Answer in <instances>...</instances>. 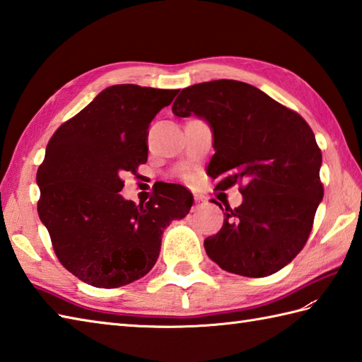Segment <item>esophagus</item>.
<instances>
[{
    "label": "esophagus",
    "mask_w": 362,
    "mask_h": 362,
    "mask_svg": "<svg viewBox=\"0 0 362 362\" xmlns=\"http://www.w3.org/2000/svg\"><path fill=\"white\" fill-rule=\"evenodd\" d=\"M204 202H205V199H204L202 196H196V204L201 205V204H204Z\"/></svg>",
    "instance_id": "34e87169"
}]
</instances>
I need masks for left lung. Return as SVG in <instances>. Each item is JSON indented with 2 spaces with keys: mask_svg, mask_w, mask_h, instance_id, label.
I'll list each match as a JSON object with an SVG mask.
<instances>
[{
  "mask_svg": "<svg viewBox=\"0 0 362 362\" xmlns=\"http://www.w3.org/2000/svg\"><path fill=\"white\" fill-rule=\"evenodd\" d=\"M173 113H193L210 124L216 152L206 174L219 180L216 189L241 185L243 204L226 209L224 226L204 241L206 255L243 276L279 272L308 241L324 197L322 152L308 122L264 91L232 79L183 88Z\"/></svg>",
  "mask_w": 362,
  "mask_h": 362,
  "instance_id": "left-lung-1",
  "label": "left lung"
}]
</instances>
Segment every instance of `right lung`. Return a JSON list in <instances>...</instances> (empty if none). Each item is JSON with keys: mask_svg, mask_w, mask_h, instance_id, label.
Wrapping results in <instances>:
<instances>
[{"mask_svg": "<svg viewBox=\"0 0 362 362\" xmlns=\"http://www.w3.org/2000/svg\"><path fill=\"white\" fill-rule=\"evenodd\" d=\"M179 90L121 83L103 90L60 126L38 166L37 211L60 263L95 288H119L148 274L161 235L185 218L193 194L175 183L144 205L119 194L122 175L148 161L151 121Z\"/></svg>", "mask_w": 362, "mask_h": 362, "instance_id": "obj_1", "label": "right lung"}]
</instances>
